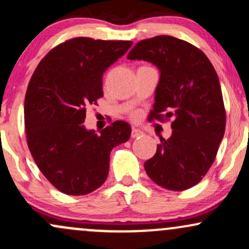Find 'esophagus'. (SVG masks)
<instances>
[{
	"label": "esophagus",
	"instance_id": "esophagus-1",
	"mask_svg": "<svg viewBox=\"0 0 249 249\" xmlns=\"http://www.w3.org/2000/svg\"><path fill=\"white\" fill-rule=\"evenodd\" d=\"M142 134V132L141 130H138V128H132L131 137H132V138H138V137H141Z\"/></svg>",
	"mask_w": 249,
	"mask_h": 249
}]
</instances>
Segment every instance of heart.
Returning <instances> with one entry per match:
<instances>
[{
    "mask_svg": "<svg viewBox=\"0 0 249 249\" xmlns=\"http://www.w3.org/2000/svg\"><path fill=\"white\" fill-rule=\"evenodd\" d=\"M134 117H137V116H136V115H134Z\"/></svg>",
    "mask_w": 249,
    "mask_h": 249,
    "instance_id": "heart-1",
    "label": "heart"
}]
</instances>
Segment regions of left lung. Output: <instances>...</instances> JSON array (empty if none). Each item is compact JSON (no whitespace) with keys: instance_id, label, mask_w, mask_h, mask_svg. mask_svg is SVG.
<instances>
[{"instance_id":"1","label":"left lung","mask_w":249,"mask_h":249,"mask_svg":"<svg viewBox=\"0 0 249 249\" xmlns=\"http://www.w3.org/2000/svg\"><path fill=\"white\" fill-rule=\"evenodd\" d=\"M128 59L151 62L160 71L148 121H170L172 136L160 137L145 161L147 176L170 191L193 187L206 176L224 138L226 111L212 63L201 50L172 36L142 39Z\"/></svg>"}]
</instances>
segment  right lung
Listing matches in <instances>:
<instances>
[{"mask_svg": "<svg viewBox=\"0 0 249 249\" xmlns=\"http://www.w3.org/2000/svg\"><path fill=\"white\" fill-rule=\"evenodd\" d=\"M131 45L75 37L53 48L31 76L24 99L28 147L43 176L62 193L84 196L101 187L111 151L130 138L126 122H113L101 133L83 123L87 108L103 97L104 71Z\"/></svg>", "mask_w": 249, "mask_h": 249, "instance_id": "right-lung-1", "label": "right lung"}]
</instances>
